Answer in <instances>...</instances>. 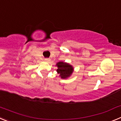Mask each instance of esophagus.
I'll list each match as a JSON object with an SVG mask.
<instances>
[{
  "mask_svg": "<svg viewBox=\"0 0 121 121\" xmlns=\"http://www.w3.org/2000/svg\"><path fill=\"white\" fill-rule=\"evenodd\" d=\"M45 61H46V62H49V61H50V59H48V58L45 59Z\"/></svg>",
  "mask_w": 121,
  "mask_h": 121,
  "instance_id": "1",
  "label": "esophagus"
}]
</instances>
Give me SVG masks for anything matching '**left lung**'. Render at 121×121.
Here are the masks:
<instances>
[{
	"instance_id": "1",
	"label": "left lung",
	"mask_w": 121,
	"mask_h": 121,
	"mask_svg": "<svg viewBox=\"0 0 121 121\" xmlns=\"http://www.w3.org/2000/svg\"><path fill=\"white\" fill-rule=\"evenodd\" d=\"M57 71L60 74V76L62 79H65L70 76L73 71V68L71 65L67 63L59 62L57 64Z\"/></svg>"
}]
</instances>
